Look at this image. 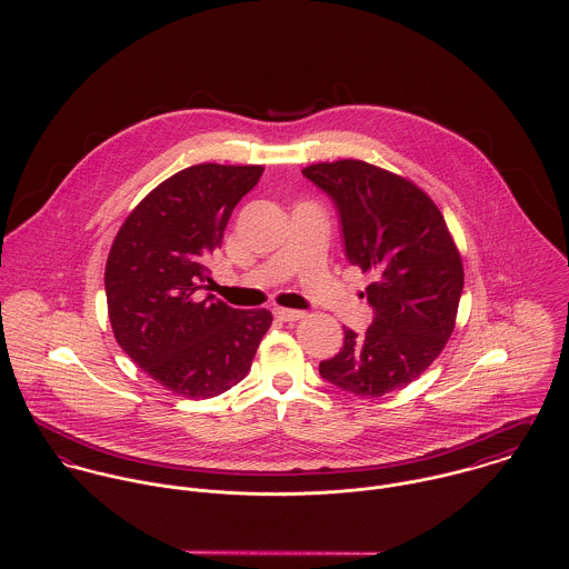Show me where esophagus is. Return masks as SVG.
Wrapping results in <instances>:
<instances>
[{
    "label": "esophagus",
    "mask_w": 569,
    "mask_h": 569,
    "mask_svg": "<svg viewBox=\"0 0 569 569\" xmlns=\"http://www.w3.org/2000/svg\"><path fill=\"white\" fill-rule=\"evenodd\" d=\"M273 313H276V318L282 320V322H298V320L305 318L302 311H293V309H276Z\"/></svg>",
    "instance_id": "esophagus-1"
}]
</instances>
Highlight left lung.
I'll return each instance as SVG.
<instances>
[{
	"label": "left lung",
	"instance_id": "8db88e82",
	"mask_svg": "<svg viewBox=\"0 0 569 569\" xmlns=\"http://www.w3.org/2000/svg\"><path fill=\"white\" fill-rule=\"evenodd\" d=\"M332 201L350 264L375 276L366 289L372 325L343 330L320 363L335 388L372 399L403 388L440 355L465 287L462 260L436 203L411 181L359 160L302 170Z\"/></svg>",
	"mask_w": 569,
	"mask_h": 569
}]
</instances>
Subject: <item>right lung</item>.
<instances>
[{
	"label": "right lung",
	"instance_id": "1",
	"mask_svg": "<svg viewBox=\"0 0 569 569\" xmlns=\"http://www.w3.org/2000/svg\"><path fill=\"white\" fill-rule=\"evenodd\" d=\"M262 166L199 163L160 183L129 214L104 267L109 320L120 348L163 388L212 399L243 381L271 326L208 289L212 251Z\"/></svg>",
	"mask_w": 569,
	"mask_h": 569
}]
</instances>
